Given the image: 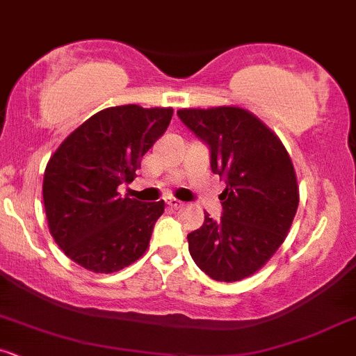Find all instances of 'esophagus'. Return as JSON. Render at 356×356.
Returning a JSON list of instances; mask_svg holds the SVG:
<instances>
[{
    "label": "esophagus",
    "instance_id": "obj_1",
    "mask_svg": "<svg viewBox=\"0 0 356 356\" xmlns=\"http://www.w3.org/2000/svg\"><path fill=\"white\" fill-rule=\"evenodd\" d=\"M166 205H168V207H171V209H175V210H177V209H179V207H181V202H179V200H177V198H166Z\"/></svg>",
    "mask_w": 356,
    "mask_h": 356
}]
</instances>
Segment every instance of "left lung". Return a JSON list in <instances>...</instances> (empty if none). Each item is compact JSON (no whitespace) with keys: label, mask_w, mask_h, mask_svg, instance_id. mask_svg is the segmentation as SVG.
<instances>
[{"label":"left lung","mask_w":356,"mask_h":356,"mask_svg":"<svg viewBox=\"0 0 356 356\" xmlns=\"http://www.w3.org/2000/svg\"><path fill=\"white\" fill-rule=\"evenodd\" d=\"M179 120L210 152V170L224 178L222 217L205 212L188 250L204 273L238 282L258 271L284 243L299 205L296 171L277 136L236 106L179 110Z\"/></svg>","instance_id":"8db88e82"}]
</instances>
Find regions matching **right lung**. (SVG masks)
Masks as SVG:
<instances>
[{
    "instance_id": "obj_1",
    "label": "right lung",
    "mask_w": 356,
    "mask_h": 356,
    "mask_svg": "<svg viewBox=\"0 0 356 356\" xmlns=\"http://www.w3.org/2000/svg\"><path fill=\"white\" fill-rule=\"evenodd\" d=\"M171 108L122 105L95 113L57 147L44 173V207L64 254L95 273H113L147 250L164 202L118 193L170 125Z\"/></svg>"
}]
</instances>
